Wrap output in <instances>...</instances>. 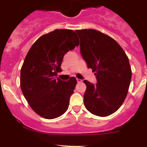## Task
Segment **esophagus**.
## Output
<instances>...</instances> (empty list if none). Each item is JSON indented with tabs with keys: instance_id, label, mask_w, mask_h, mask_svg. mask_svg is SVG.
I'll return each mask as SVG.
<instances>
[{
	"instance_id": "34e87169",
	"label": "esophagus",
	"mask_w": 147,
	"mask_h": 147,
	"mask_svg": "<svg viewBox=\"0 0 147 147\" xmlns=\"http://www.w3.org/2000/svg\"><path fill=\"white\" fill-rule=\"evenodd\" d=\"M77 83H82V80L80 79H77Z\"/></svg>"
}]
</instances>
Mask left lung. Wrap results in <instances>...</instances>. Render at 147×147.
<instances>
[{
    "label": "left lung",
    "mask_w": 147,
    "mask_h": 147,
    "mask_svg": "<svg viewBox=\"0 0 147 147\" xmlns=\"http://www.w3.org/2000/svg\"><path fill=\"white\" fill-rule=\"evenodd\" d=\"M80 38L81 53L97 83L87 80L84 105L91 113L100 117L117 111L127 95L131 80L129 58L117 41L92 29L75 30Z\"/></svg>",
    "instance_id": "1"
}]
</instances>
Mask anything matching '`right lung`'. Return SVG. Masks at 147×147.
Here are the masks:
<instances>
[{"label": "right lung", "mask_w": 147, "mask_h": 147, "mask_svg": "<svg viewBox=\"0 0 147 147\" xmlns=\"http://www.w3.org/2000/svg\"><path fill=\"white\" fill-rule=\"evenodd\" d=\"M79 40L71 30H55L43 35L32 45L21 70V88L32 109L45 119H55L68 109L77 84L56 78L63 56L78 46Z\"/></svg>", "instance_id": "obj_1"}]
</instances>
